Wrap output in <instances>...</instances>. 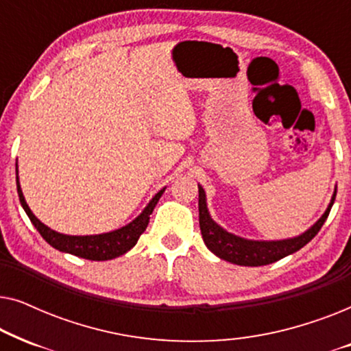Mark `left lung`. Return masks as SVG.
<instances>
[{"label":"left lung","mask_w":351,"mask_h":351,"mask_svg":"<svg viewBox=\"0 0 351 351\" xmlns=\"http://www.w3.org/2000/svg\"><path fill=\"white\" fill-rule=\"evenodd\" d=\"M199 198H198V208H199V228L201 234H203V241L210 252L222 261L237 263V265L243 267H261L268 265L280 258L294 254L310 243L318 232L323 227L326 219L332 208L335 193H337V186H335L332 198L328 209L324 214L318 219V222L311 225L305 233L299 234V237L287 238V239H276V241H258V239H246L237 234L228 233L223 230L219 223H215L213 217H210L208 204H206V193L204 189L198 185Z\"/></svg>","instance_id":"1"}]
</instances>
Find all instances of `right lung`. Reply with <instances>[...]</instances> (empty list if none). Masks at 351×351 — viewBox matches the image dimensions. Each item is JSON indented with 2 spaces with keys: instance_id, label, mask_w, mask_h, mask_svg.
<instances>
[{
  "instance_id": "obj_1",
  "label": "right lung",
  "mask_w": 351,
  "mask_h": 351,
  "mask_svg": "<svg viewBox=\"0 0 351 351\" xmlns=\"http://www.w3.org/2000/svg\"><path fill=\"white\" fill-rule=\"evenodd\" d=\"M16 174H17V193L19 199L23 210H25L28 217H30L32 223L35 225V228L40 232L43 238L51 244L52 247H56L57 251L71 254V256L88 258V261H112L114 257L123 256L128 251L136 246V243L141 238V234L145 232L148 222H150V215L155 209L158 201H160L161 195L165 193L166 186L150 199V203L145 206V209L132 220L131 223L124 225V227L113 230L108 233H100V234H86V237H71V234H64L59 232H54L47 225L41 222L40 219L35 217V214L32 213L28 208L25 198H23L21 184H19V171L16 165Z\"/></svg>"
}]
</instances>
